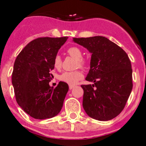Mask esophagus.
<instances>
[{"mask_svg":"<svg viewBox=\"0 0 146 146\" xmlns=\"http://www.w3.org/2000/svg\"><path fill=\"white\" fill-rule=\"evenodd\" d=\"M74 87H75V85H69V89L70 90H72V89H73Z\"/></svg>","mask_w":146,"mask_h":146,"instance_id":"34e87169","label":"esophagus"}]
</instances>
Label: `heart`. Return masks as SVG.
<instances>
[{"mask_svg": "<svg viewBox=\"0 0 146 146\" xmlns=\"http://www.w3.org/2000/svg\"><path fill=\"white\" fill-rule=\"evenodd\" d=\"M68 54L70 56L76 59V67L85 68L87 64V60L82 57V51L79 48L76 46H72L68 49ZM54 66L56 69H59L62 67V58L59 55H56L54 59ZM83 78V74L79 70H75L71 72H64L60 76V80L68 83L69 84H76L78 81Z\"/></svg>", "mask_w": 146, "mask_h": 146, "instance_id": "heart-1", "label": "heart"}]
</instances>
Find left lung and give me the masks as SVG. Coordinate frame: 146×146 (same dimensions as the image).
<instances>
[{
  "mask_svg": "<svg viewBox=\"0 0 146 146\" xmlns=\"http://www.w3.org/2000/svg\"><path fill=\"white\" fill-rule=\"evenodd\" d=\"M92 54L90 69L82 85L83 108L88 116L101 121L113 119L122 111L132 90V69L127 54L101 36L73 38Z\"/></svg>",
  "mask_w": 146,
  "mask_h": 146,
  "instance_id": "8db88e82",
  "label": "left lung"
}]
</instances>
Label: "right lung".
Instances as JSON below:
<instances>
[{"label":"right lung","mask_w":146,"mask_h":146,"mask_svg":"<svg viewBox=\"0 0 146 146\" xmlns=\"http://www.w3.org/2000/svg\"><path fill=\"white\" fill-rule=\"evenodd\" d=\"M67 40V36L35 39L15 59L12 82L16 101L34 118H51L62 108L68 84L59 82L54 87L49 82L54 77L50 71L54 68V57Z\"/></svg>","instance_id":"right-lung-1"}]
</instances>
